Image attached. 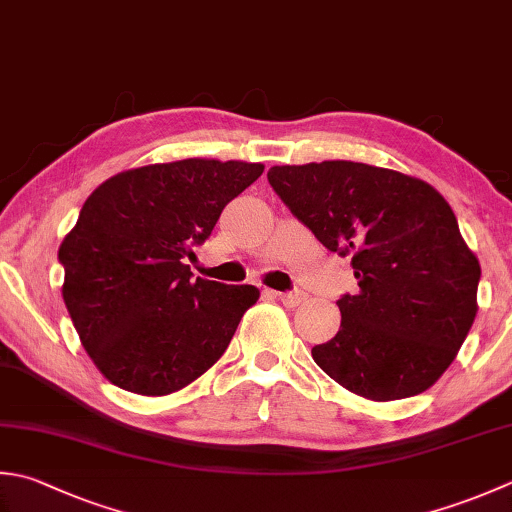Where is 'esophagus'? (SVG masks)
<instances>
[{
	"label": "esophagus",
	"instance_id": "34e87169",
	"mask_svg": "<svg viewBox=\"0 0 512 512\" xmlns=\"http://www.w3.org/2000/svg\"><path fill=\"white\" fill-rule=\"evenodd\" d=\"M279 302L286 304V306H299L304 302V293H299V290H293V293H273Z\"/></svg>",
	"mask_w": 512,
	"mask_h": 512
}]
</instances>
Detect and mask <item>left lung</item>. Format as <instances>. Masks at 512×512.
Here are the masks:
<instances>
[{"label": "left lung", "instance_id": "1", "mask_svg": "<svg viewBox=\"0 0 512 512\" xmlns=\"http://www.w3.org/2000/svg\"><path fill=\"white\" fill-rule=\"evenodd\" d=\"M268 184L330 253L353 257L339 333L313 348L337 384L375 402L424 393L453 364L482 277L437 190L357 162L273 166Z\"/></svg>", "mask_w": 512, "mask_h": 512}]
</instances>
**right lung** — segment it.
I'll return each instance as SVG.
<instances>
[{
	"instance_id": "1",
	"label": "right lung",
	"mask_w": 512,
	"mask_h": 512,
	"mask_svg": "<svg viewBox=\"0 0 512 512\" xmlns=\"http://www.w3.org/2000/svg\"><path fill=\"white\" fill-rule=\"evenodd\" d=\"M262 164L182 159L133 168L93 190L59 246L64 302L108 382L168 395L224 355L255 286L193 277L186 259Z\"/></svg>"
}]
</instances>
